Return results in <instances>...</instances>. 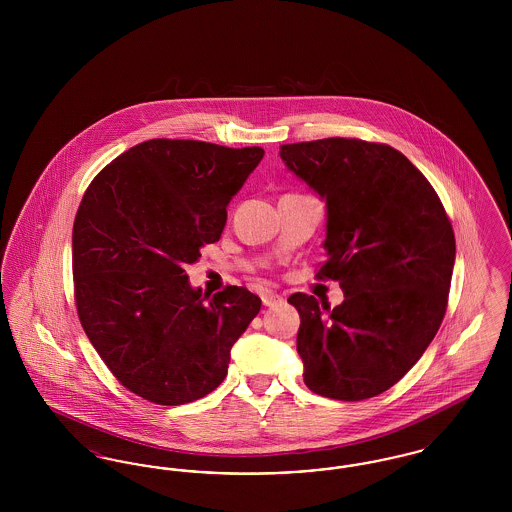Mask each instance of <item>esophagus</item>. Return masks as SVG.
I'll use <instances>...</instances> for the list:
<instances>
[{"label":"esophagus","instance_id":"obj_1","mask_svg":"<svg viewBox=\"0 0 512 512\" xmlns=\"http://www.w3.org/2000/svg\"><path fill=\"white\" fill-rule=\"evenodd\" d=\"M261 299H263V305H265V307H276V305H280V303L284 301L282 295H278V293L274 292L261 293Z\"/></svg>","mask_w":512,"mask_h":512}]
</instances>
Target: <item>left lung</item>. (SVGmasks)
Returning <instances> with one entry per match:
<instances>
[{"instance_id":"left-lung-1","label":"left lung","mask_w":512,"mask_h":512,"mask_svg":"<svg viewBox=\"0 0 512 512\" xmlns=\"http://www.w3.org/2000/svg\"><path fill=\"white\" fill-rule=\"evenodd\" d=\"M280 157L328 205L317 280H336L343 303L290 295L307 388L363 401L397 384L445 317L455 234L428 178L397 149L357 138L286 144Z\"/></svg>"}]
</instances>
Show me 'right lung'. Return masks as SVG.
<instances>
[{
    "mask_svg": "<svg viewBox=\"0 0 512 512\" xmlns=\"http://www.w3.org/2000/svg\"><path fill=\"white\" fill-rule=\"evenodd\" d=\"M263 155L147 140L84 192L73 226L76 313L101 361L146 401L184 405L219 388L232 345L261 311L244 286L192 290L184 267L219 242L226 205Z\"/></svg>",
    "mask_w": 512,
    "mask_h": 512,
    "instance_id": "add662e5",
    "label": "right lung"
}]
</instances>
